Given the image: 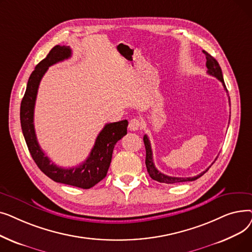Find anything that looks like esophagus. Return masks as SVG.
<instances>
[{
	"label": "esophagus",
	"instance_id": "obj_1",
	"mask_svg": "<svg viewBox=\"0 0 252 252\" xmlns=\"http://www.w3.org/2000/svg\"><path fill=\"white\" fill-rule=\"evenodd\" d=\"M128 128H129V130H133V131L140 129L141 128V122L139 121L138 118L130 119L129 124H128Z\"/></svg>",
	"mask_w": 252,
	"mask_h": 252
}]
</instances>
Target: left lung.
Instances as JSON below:
<instances>
[{"instance_id":"8db88e82","label":"left lung","mask_w":252,"mask_h":252,"mask_svg":"<svg viewBox=\"0 0 252 252\" xmlns=\"http://www.w3.org/2000/svg\"><path fill=\"white\" fill-rule=\"evenodd\" d=\"M203 53L206 56V67H207V73L213 75L215 77H217L220 82H221L224 90L228 93V90L226 88V85H224L223 82V77H222V72L220 69V66L219 64V62L211 56L209 55L207 52L203 51ZM229 102H230V98H229ZM231 105V103H230ZM144 144H145V148H146V160H145V163H146V167H147V171L150 176L151 179H153L154 181H157L159 183H165V184H177V183H182V182H191V181H195L198 178H200L201 176H203L206 171L208 170V167L206 170H204L203 173L199 174L196 177H189V178H181V177H169L166 176L162 173H160L159 170H158L153 162V156H152V149H151V144L150 141L148 139V137L145 135L144 138ZM217 160V159H216Z\"/></svg>"}]
</instances>
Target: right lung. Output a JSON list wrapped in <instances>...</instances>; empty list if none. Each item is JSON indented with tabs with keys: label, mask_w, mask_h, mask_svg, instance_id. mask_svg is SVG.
Here are the masks:
<instances>
[{
	"label": "right lung",
	"mask_w": 252,
	"mask_h": 252,
	"mask_svg": "<svg viewBox=\"0 0 252 252\" xmlns=\"http://www.w3.org/2000/svg\"><path fill=\"white\" fill-rule=\"evenodd\" d=\"M70 56V47L57 45L49 52L45 59L35 66L29 78L25 94L21 101L20 123L22 133L32 159L47 177L57 183L82 189H90L107 175L115 144L126 135L128 123L125 119L122 122L105 125L98 135L90 155L81 165L71 168H63L51 162L48 156H46L42 148L39 147L36 140L33 125L34 104L39 83L48 68L53 64L68 59Z\"/></svg>",
	"instance_id": "right-lung-1"
}]
</instances>
